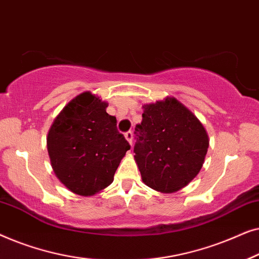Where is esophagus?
I'll use <instances>...</instances> for the list:
<instances>
[{
  "label": "esophagus",
  "mask_w": 259,
  "mask_h": 259,
  "mask_svg": "<svg viewBox=\"0 0 259 259\" xmlns=\"http://www.w3.org/2000/svg\"><path fill=\"white\" fill-rule=\"evenodd\" d=\"M125 138L131 145H133V132H132V131H128V132H126Z\"/></svg>",
  "instance_id": "1"
}]
</instances>
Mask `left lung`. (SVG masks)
<instances>
[{
	"label": "left lung",
	"mask_w": 259,
	"mask_h": 259,
	"mask_svg": "<svg viewBox=\"0 0 259 259\" xmlns=\"http://www.w3.org/2000/svg\"><path fill=\"white\" fill-rule=\"evenodd\" d=\"M134 158L143 182L162 193L186 186L204 164L208 137L201 122L175 98L144 106L136 126Z\"/></svg>",
	"instance_id": "1"
}]
</instances>
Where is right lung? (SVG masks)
Returning <instances> with one entry per match:
<instances>
[{
	"label": "right lung",
	"mask_w": 259,
	"mask_h": 259,
	"mask_svg": "<svg viewBox=\"0 0 259 259\" xmlns=\"http://www.w3.org/2000/svg\"><path fill=\"white\" fill-rule=\"evenodd\" d=\"M106 107V102L84 92L62 109L49 130L47 148L54 173L80 196H93L111 185L131 148Z\"/></svg>",
	"instance_id": "1"
}]
</instances>
